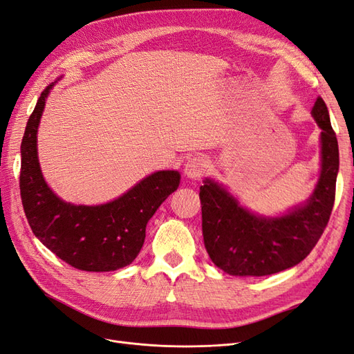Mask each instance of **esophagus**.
I'll return each mask as SVG.
<instances>
[{
    "label": "esophagus",
    "mask_w": 354,
    "mask_h": 354,
    "mask_svg": "<svg viewBox=\"0 0 354 354\" xmlns=\"http://www.w3.org/2000/svg\"><path fill=\"white\" fill-rule=\"evenodd\" d=\"M206 168H208V162H206L205 158L202 155H196L190 158V160L185 165V176L187 178H199L205 174Z\"/></svg>",
    "instance_id": "1"
}]
</instances>
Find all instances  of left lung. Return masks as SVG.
Wrapping results in <instances>:
<instances>
[{
	"instance_id": "1",
	"label": "left lung",
	"mask_w": 354,
	"mask_h": 354,
	"mask_svg": "<svg viewBox=\"0 0 354 354\" xmlns=\"http://www.w3.org/2000/svg\"><path fill=\"white\" fill-rule=\"evenodd\" d=\"M312 115L321 131V174L310 198L283 215L263 216L241 206L223 185L201 186L202 233L206 252L224 272L263 277L297 265L312 252L330 219L338 173V142L324 100Z\"/></svg>"
}]
</instances>
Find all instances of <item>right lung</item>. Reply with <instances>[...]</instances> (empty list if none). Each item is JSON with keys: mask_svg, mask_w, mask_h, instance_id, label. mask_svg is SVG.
<instances>
[{"mask_svg": "<svg viewBox=\"0 0 354 354\" xmlns=\"http://www.w3.org/2000/svg\"><path fill=\"white\" fill-rule=\"evenodd\" d=\"M55 83L41 93L21 140L23 209L33 234L66 263L89 272L115 271L136 259L145 241L146 224L177 190L180 173L156 171L102 205H75L59 199L42 176L36 146L45 101Z\"/></svg>", "mask_w": 354, "mask_h": 354, "instance_id": "1", "label": "right lung"}]
</instances>
